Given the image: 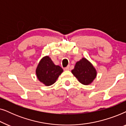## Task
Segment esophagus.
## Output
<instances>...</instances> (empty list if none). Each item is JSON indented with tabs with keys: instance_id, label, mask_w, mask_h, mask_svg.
Returning a JSON list of instances; mask_svg holds the SVG:
<instances>
[{
	"instance_id": "obj_1",
	"label": "esophagus",
	"mask_w": 126,
	"mask_h": 126,
	"mask_svg": "<svg viewBox=\"0 0 126 126\" xmlns=\"http://www.w3.org/2000/svg\"><path fill=\"white\" fill-rule=\"evenodd\" d=\"M64 70H69V66H66V67H65V68H64Z\"/></svg>"
}]
</instances>
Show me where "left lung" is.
I'll return each instance as SVG.
<instances>
[{
  "label": "left lung",
  "mask_w": 126,
  "mask_h": 126,
  "mask_svg": "<svg viewBox=\"0 0 126 126\" xmlns=\"http://www.w3.org/2000/svg\"><path fill=\"white\" fill-rule=\"evenodd\" d=\"M72 73L80 83L85 85L92 83L97 75L95 68L85 58L77 62Z\"/></svg>",
  "instance_id": "8db88e82"
}]
</instances>
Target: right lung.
<instances>
[{
  "label": "right lung",
  "mask_w": 126,
  "mask_h": 126,
  "mask_svg": "<svg viewBox=\"0 0 126 126\" xmlns=\"http://www.w3.org/2000/svg\"><path fill=\"white\" fill-rule=\"evenodd\" d=\"M63 72V68L55 65L49 56L43 57L36 69L38 79L46 86L54 84Z\"/></svg>",
  "instance_id": "right-lung-1"
}]
</instances>
